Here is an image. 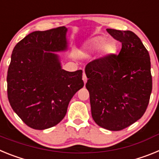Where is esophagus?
Instances as JSON below:
<instances>
[{
  "instance_id": "obj_1",
  "label": "esophagus",
  "mask_w": 159,
  "mask_h": 159,
  "mask_svg": "<svg viewBox=\"0 0 159 159\" xmlns=\"http://www.w3.org/2000/svg\"><path fill=\"white\" fill-rule=\"evenodd\" d=\"M83 80H84V84H86V83H87V80H88V78H87L86 74H85V72L83 73Z\"/></svg>"
}]
</instances>
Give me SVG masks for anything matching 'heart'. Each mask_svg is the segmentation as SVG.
Segmentation results:
<instances>
[{"mask_svg": "<svg viewBox=\"0 0 159 159\" xmlns=\"http://www.w3.org/2000/svg\"><path fill=\"white\" fill-rule=\"evenodd\" d=\"M91 46L95 49H100L103 48V51L107 54H111L116 51V46L112 43H107V40L102 36H97L91 41Z\"/></svg>", "mask_w": 159, "mask_h": 159, "instance_id": "obj_1", "label": "heart"}]
</instances>
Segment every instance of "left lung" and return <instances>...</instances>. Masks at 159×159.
Here are the masks:
<instances>
[{"label": "left lung", "mask_w": 159, "mask_h": 159, "mask_svg": "<svg viewBox=\"0 0 159 159\" xmlns=\"http://www.w3.org/2000/svg\"><path fill=\"white\" fill-rule=\"evenodd\" d=\"M121 42L119 55H107L87 64L92 116L109 130L127 128L144 115L148 106L152 76L148 51L131 31L107 29Z\"/></svg>", "instance_id": "obj_1"}]
</instances>
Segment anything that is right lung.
Instances as JSON below:
<instances>
[{
  "instance_id": "1",
  "label": "right lung",
  "mask_w": 159,
  "mask_h": 159,
  "mask_svg": "<svg viewBox=\"0 0 159 159\" xmlns=\"http://www.w3.org/2000/svg\"><path fill=\"white\" fill-rule=\"evenodd\" d=\"M64 26L31 32L12 50L7 93L12 110L29 127L44 130L64 118L68 103L84 87L83 71H64L54 52L67 49Z\"/></svg>"
}]
</instances>
